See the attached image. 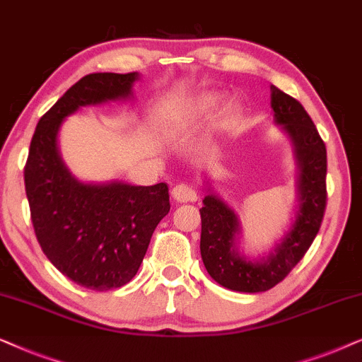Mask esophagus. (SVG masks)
Here are the masks:
<instances>
[{
  "instance_id": "34e87169",
  "label": "esophagus",
  "mask_w": 362,
  "mask_h": 362,
  "mask_svg": "<svg viewBox=\"0 0 362 362\" xmlns=\"http://www.w3.org/2000/svg\"><path fill=\"white\" fill-rule=\"evenodd\" d=\"M172 197H173V200L180 202V204H185V202L197 200V192L194 187H190L187 184H178L172 189Z\"/></svg>"
}]
</instances>
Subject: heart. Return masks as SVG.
Here are the masks:
<instances>
[{"label":"heart","mask_w":362,"mask_h":362,"mask_svg":"<svg viewBox=\"0 0 362 362\" xmlns=\"http://www.w3.org/2000/svg\"><path fill=\"white\" fill-rule=\"evenodd\" d=\"M216 104H218V98H216V95H214V94L202 95L200 99H197L194 103V115L195 117H206V115H210L211 112H214ZM235 115H237L235 114V110L228 109L223 114V120L225 122H231V120L235 119Z\"/></svg>","instance_id":"1"}]
</instances>
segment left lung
I'll use <instances>...</instances> for the list:
<instances>
[{"label":"left lung","mask_w":362,"mask_h":362,"mask_svg":"<svg viewBox=\"0 0 362 362\" xmlns=\"http://www.w3.org/2000/svg\"><path fill=\"white\" fill-rule=\"evenodd\" d=\"M274 122L291 139L298 178V209L290 230L268 255L250 259L238 252L237 214L209 189L200 209V253L206 272L216 283L233 291H267L286 278L305 257L320 231L326 209V146L305 107L295 98L272 86Z\"/></svg>","instance_id":"obj_1"}]
</instances>
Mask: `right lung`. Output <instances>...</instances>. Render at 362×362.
Listing matches in <instances>:
<instances>
[{
    "instance_id": "add662e5",
    "label": "right lung",
    "mask_w": 362,
    "mask_h": 362,
    "mask_svg": "<svg viewBox=\"0 0 362 362\" xmlns=\"http://www.w3.org/2000/svg\"><path fill=\"white\" fill-rule=\"evenodd\" d=\"M137 79V72H95L77 81L40 119L24 167L42 252L64 276L95 291L120 288L136 276L153 230L170 210L168 187L84 184L62 162L57 134L79 107L131 99Z\"/></svg>"
}]
</instances>
